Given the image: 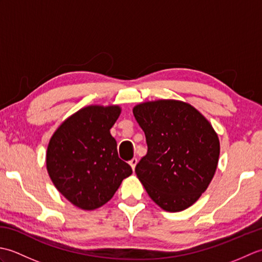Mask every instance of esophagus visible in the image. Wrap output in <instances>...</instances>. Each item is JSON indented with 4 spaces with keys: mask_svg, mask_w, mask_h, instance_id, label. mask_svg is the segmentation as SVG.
I'll use <instances>...</instances> for the list:
<instances>
[{
    "mask_svg": "<svg viewBox=\"0 0 262 262\" xmlns=\"http://www.w3.org/2000/svg\"><path fill=\"white\" fill-rule=\"evenodd\" d=\"M129 164H130V166H132V169L135 170V166H136V164H137V159H136V158H133V159L129 161Z\"/></svg>",
    "mask_w": 262,
    "mask_h": 262,
    "instance_id": "obj_1",
    "label": "esophagus"
}]
</instances>
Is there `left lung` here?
<instances>
[{
	"label": "left lung",
	"instance_id": "8db88e82",
	"mask_svg": "<svg viewBox=\"0 0 262 262\" xmlns=\"http://www.w3.org/2000/svg\"><path fill=\"white\" fill-rule=\"evenodd\" d=\"M133 114L146 137L147 153L135 172L148 196L166 211L190 207L215 174L220 141L209 121L177 100L144 102Z\"/></svg>",
	"mask_w": 262,
	"mask_h": 262
}]
</instances>
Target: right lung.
I'll return each instance as SVG.
<instances>
[{"label": "right lung", "instance_id": "add662e5", "mask_svg": "<svg viewBox=\"0 0 262 262\" xmlns=\"http://www.w3.org/2000/svg\"><path fill=\"white\" fill-rule=\"evenodd\" d=\"M119 115L118 105H89L66 119L49 141L48 174L57 190L82 209L101 207L133 173L110 134Z\"/></svg>", "mask_w": 262, "mask_h": 262}]
</instances>
